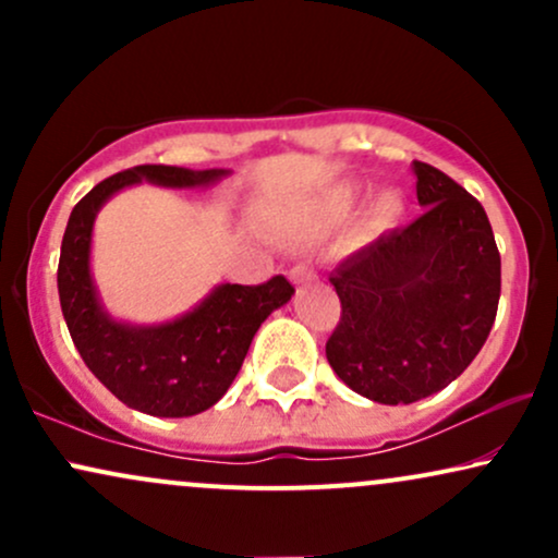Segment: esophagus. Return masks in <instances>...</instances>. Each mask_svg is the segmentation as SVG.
I'll return each instance as SVG.
<instances>
[{"label":"esophagus","mask_w":558,"mask_h":558,"mask_svg":"<svg viewBox=\"0 0 558 558\" xmlns=\"http://www.w3.org/2000/svg\"><path fill=\"white\" fill-rule=\"evenodd\" d=\"M288 278H291L293 286H306L315 280V267H312L310 262H299V265H293L291 270H288Z\"/></svg>","instance_id":"obj_1"}]
</instances>
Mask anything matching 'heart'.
I'll list each match as a JSON object with an SVG mask.
<instances>
[{
	"label": "heart",
	"instance_id": "b5f03b06",
	"mask_svg": "<svg viewBox=\"0 0 558 558\" xmlns=\"http://www.w3.org/2000/svg\"><path fill=\"white\" fill-rule=\"evenodd\" d=\"M362 196H364L362 185H341V189L325 202V220L332 222V226H336V222L349 220V217L354 215V209L360 207ZM401 213H403V198L399 194H393V191H386V194L377 196L373 207H369V228L375 230L390 228L393 222H399Z\"/></svg>",
	"mask_w": 558,
	"mask_h": 558
}]
</instances>
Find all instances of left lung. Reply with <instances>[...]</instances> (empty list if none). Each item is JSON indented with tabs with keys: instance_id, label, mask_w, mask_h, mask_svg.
Segmentation results:
<instances>
[{
	"instance_id": "8db88e82",
	"label": "left lung",
	"mask_w": 558,
	"mask_h": 558,
	"mask_svg": "<svg viewBox=\"0 0 558 558\" xmlns=\"http://www.w3.org/2000/svg\"><path fill=\"white\" fill-rule=\"evenodd\" d=\"M425 207L338 262L341 323L325 343L341 380L377 403H414L470 367L493 328L501 254L483 204L427 162H412Z\"/></svg>"
}]
</instances>
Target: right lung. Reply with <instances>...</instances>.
<instances>
[{
  "instance_id": "add662e5",
  "label": "right lung",
  "mask_w": 558,
  "mask_h": 558,
  "mask_svg": "<svg viewBox=\"0 0 558 558\" xmlns=\"http://www.w3.org/2000/svg\"><path fill=\"white\" fill-rule=\"evenodd\" d=\"M228 170L138 165L96 183L70 213L62 235L57 291L70 338L86 367L125 407L151 417H191L226 396L239 375L254 332L291 299L293 286L275 275L262 286H217L189 315L165 325H125L101 310L88 270L96 213L125 185L149 181L196 189Z\"/></svg>"
}]
</instances>
